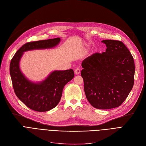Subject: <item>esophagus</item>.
<instances>
[{"label":"esophagus","mask_w":146,"mask_h":146,"mask_svg":"<svg viewBox=\"0 0 146 146\" xmlns=\"http://www.w3.org/2000/svg\"><path fill=\"white\" fill-rule=\"evenodd\" d=\"M80 72V70L79 68H76L74 70V73L76 74H79Z\"/></svg>","instance_id":"34e87169"}]
</instances>
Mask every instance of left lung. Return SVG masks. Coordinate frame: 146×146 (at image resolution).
<instances>
[{"instance_id":"1","label":"left lung","mask_w":146,"mask_h":146,"mask_svg":"<svg viewBox=\"0 0 146 146\" xmlns=\"http://www.w3.org/2000/svg\"><path fill=\"white\" fill-rule=\"evenodd\" d=\"M106 51L95 53L82 62L84 91L95 108L112 109L126 100L134 84L135 64L131 53L118 40H105Z\"/></svg>"}]
</instances>
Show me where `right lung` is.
Instances as JSON below:
<instances>
[{"label": "right lung", "mask_w": 146, "mask_h": 146, "mask_svg": "<svg viewBox=\"0 0 146 146\" xmlns=\"http://www.w3.org/2000/svg\"><path fill=\"white\" fill-rule=\"evenodd\" d=\"M60 38L26 43L16 52L11 61L9 72L14 91L17 98L30 109L45 112L54 108L61 100L64 87L71 80L74 73L72 69L54 71L42 82H31L21 73L19 62L24 52L56 46Z\"/></svg>", "instance_id": "1"}]
</instances>
